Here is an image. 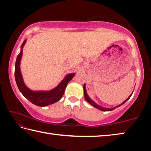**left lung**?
<instances>
[{
  "instance_id": "8db88e82",
  "label": "left lung",
  "mask_w": 151,
  "mask_h": 151,
  "mask_svg": "<svg viewBox=\"0 0 151 151\" xmlns=\"http://www.w3.org/2000/svg\"><path fill=\"white\" fill-rule=\"evenodd\" d=\"M83 90H84V96H85V99H86V101H87L89 104H91L92 106H93L94 107H95V108L98 109L100 110V111H112V110H114V109L117 108V107H119L120 106H121L122 104H123L124 103H126V102L130 99V97L131 96L132 94H132H131V95H130L129 97H128V98L123 102V103H122L121 104H119V105H118V106L114 107V108H111H111H104V107L99 106V105H98V104H97L96 103H94V102L93 100H92V99L90 98V97L88 96V95L87 94V93H86L85 84V85H84V86H83Z\"/></svg>"
}]
</instances>
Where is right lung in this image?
Wrapping results in <instances>:
<instances>
[{
	"mask_svg": "<svg viewBox=\"0 0 151 151\" xmlns=\"http://www.w3.org/2000/svg\"><path fill=\"white\" fill-rule=\"evenodd\" d=\"M25 43H26V40H24V41L22 42L21 47H20V52L17 56L16 63H15L14 76L18 88L25 98L37 106H46L56 103L62 98L66 85L75 76V73L68 74L58 84L57 86L50 91H33L30 90L25 85L20 68V63L22 55V48H23Z\"/></svg>",
	"mask_w": 151,
	"mask_h": 151,
	"instance_id": "right-lung-1",
	"label": "right lung"
}]
</instances>
